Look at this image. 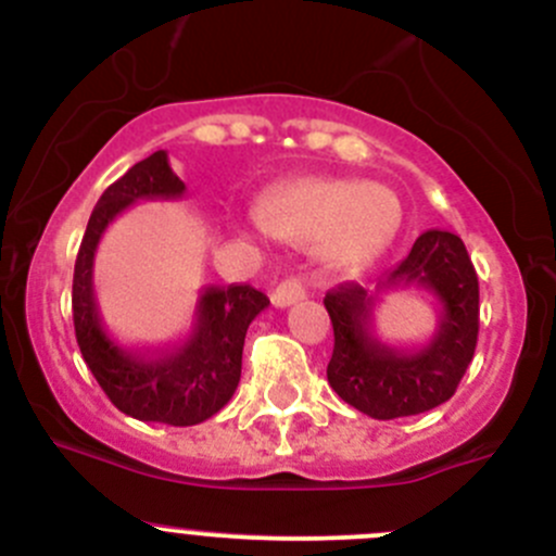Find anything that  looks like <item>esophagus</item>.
<instances>
[{
  "label": "esophagus",
  "instance_id": "esophagus-1",
  "mask_svg": "<svg viewBox=\"0 0 556 556\" xmlns=\"http://www.w3.org/2000/svg\"><path fill=\"white\" fill-rule=\"evenodd\" d=\"M306 295V288L299 282V279H285V282L277 285V290L271 293V304L279 306V309H285V306L295 304V301H301Z\"/></svg>",
  "mask_w": 556,
  "mask_h": 556
}]
</instances>
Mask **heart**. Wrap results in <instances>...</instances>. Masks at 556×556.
<instances>
[{
  "label": "heart",
  "instance_id": "heart-1",
  "mask_svg": "<svg viewBox=\"0 0 556 556\" xmlns=\"http://www.w3.org/2000/svg\"><path fill=\"white\" fill-rule=\"evenodd\" d=\"M255 215L279 242L314 247L328 266L357 268L392 242L401 204L384 185L306 177L268 188Z\"/></svg>",
  "mask_w": 556,
  "mask_h": 556
}]
</instances>
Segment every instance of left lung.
<instances>
[{
  "instance_id": "left-lung-1",
  "label": "left lung",
  "mask_w": 556,
  "mask_h": 556,
  "mask_svg": "<svg viewBox=\"0 0 556 556\" xmlns=\"http://www.w3.org/2000/svg\"><path fill=\"white\" fill-rule=\"evenodd\" d=\"M417 283L440 301V330L422 351H395L370 333L372 301L392 287ZM333 323L328 382L341 401L374 419L430 412L454 395L479 339V277L463 239L425 231L377 288L346 282L325 293Z\"/></svg>"
}]
</instances>
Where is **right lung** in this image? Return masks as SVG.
<instances>
[{
    "label": "right lung",
    "instance_id": "obj_1",
    "mask_svg": "<svg viewBox=\"0 0 556 556\" xmlns=\"http://www.w3.org/2000/svg\"><path fill=\"white\" fill-rule=\"evenodd\" d=\"M185 182L172 172L166 150L134 164L104 190L88 220L72 279L77 346L97 382L123 414L142 422L188 428L215 417L237 392L244 336L268 299L250 285L206 288L185 341L134 350L106 330L93 293V255L104 228L126 206L150 199H179Z\"/></svg>",
    "mask_w": 556,
    "mask_h": 556
}]
</instances>
